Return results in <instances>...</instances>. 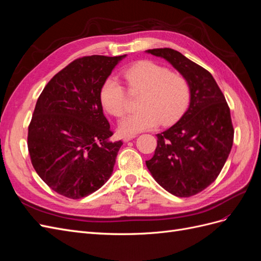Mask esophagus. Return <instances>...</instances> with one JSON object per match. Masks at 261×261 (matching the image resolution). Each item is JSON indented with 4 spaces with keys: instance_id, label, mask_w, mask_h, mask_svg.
Listing matches in <instances>:
<instances>
[{
    "instance_id": "34e87169",
    "label": "esophagus",
    "mask_w": 261,
    "mask_h": 261,
    "mask_svg": "<svg viewBox=\"0 0 261 261\" xmlns=\"http://www.w3.org/2000/svg\"><path fill=\"white\" fill-rule=\"evenodd\" d=\"M135 137H136V135H125V136L123 137V140L125 141V143H127V141L134 139Z\"/></svg>"
}]
</instances>
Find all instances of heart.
Segmentation results:
<instances>
[{"label": "heart", "mask_w": 261, "mask_h": 261, "mask_svg": "<svg viewBox=\"0 0 261 261\" xmlns=\"http://www.w3.org/2000/svg\"><path fill=\"white\" fill-rule=\"evenodd\" d=\"M130 92L140 93L138 111L126 115L120 123L124 134L151 129L169 124L184 112L191 99V85L179 72L152 61H139L123 70ZM126 90L116 78L108 77L100 89V101L106 111L122 117L126 111Z\"/></svg>", "instance_id": "heart-1"}]
</instances>
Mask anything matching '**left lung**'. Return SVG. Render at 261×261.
Instances as JSON below:
<instances>
[{"label":"left lung","instance_id":"1","mask_svg":"<svg viewBox=\"0 0 261 261\" xmlns=\"http://www.w3.org/2000/svg\"><path fill=\"white\" fill-rule=\"evenodd\" d=\"M146 52L167 60L191 85L187 111L158 134L154 154L146 165L165 191L191 197L216 180L230 154L234 137L230 108L207 69L173 49Z\"/></svg>","mask_w":261,"mask_h":261}]
</instances>
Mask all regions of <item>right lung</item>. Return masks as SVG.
I'll use <instances>...</instances> for the list:
<instances>
[{
  "instance_id": "right-lung-1",
  "label": "right lung",
  "mask_w": 261,
  "mask_h": 261,
  "mask_svg": "<svg viewBox=\"0 0 261 261\" xmlns=\"http://www.w3.org/2000/svg\"><path fill=\"white\" fill-rule=\"evenodd\" d=\"M120 57L91 55L53 76L38 98L28 127V150L38 175L70 199L88 196L112 175L123 143L113 133L100 101L101 86Z\"/></svg>"
}]
</instances>
